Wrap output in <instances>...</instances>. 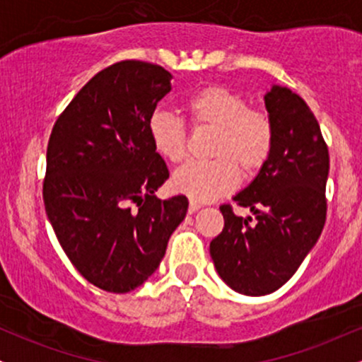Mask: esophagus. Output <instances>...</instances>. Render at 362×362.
I'll list each match as a JSON object with an SVG mask.
<instances>
[{
    "label": "esophagus",
    "instance_id": "esophagus-1",
    "mask_svg": "<svg viewBox=\"0 0 362 362\" xmlns=\"http://www.w3.org/2000/svg\"><path fill=\"white\" fill-rule=\"evenodd\" d=\"M199 209H201V204H197V202H194V201L189 202V213L190 214H194L195 211H199Z\"/></svg>",
    "mask_w": 362,
    "mask_h": 362
}]
</instances>
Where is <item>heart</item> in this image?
I'll use <instances>...</instances> for the list:
<instances>
[{"label": "heart", "mask_w": 362, "mask_h": 362, "mask_svg": "<svg viewBox=\"0 0 362 362\" xmlns=\"http://www.w3.org/2000/svg\"><path fill=\"white\" fill-rule=\"evenodd\" d=\"M195 127L216 131L211 161H189L175 170L173 190L197 202L231 192L245 178L265 167L274 148L272 120L264 110L250 109L247 98L224 86H206L184 103ZM153 148L163 160L178 163L187 151V127L168 112H155L148 124Z\"/></svg>", "instance_id": "1"}]
</instances>
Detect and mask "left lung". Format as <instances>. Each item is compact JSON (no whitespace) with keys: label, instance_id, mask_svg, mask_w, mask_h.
I'll return each instance as SVG.
<instances>
[{"label":"left lung","instance_id":"left-lung-1","mask_svg":"<svg viewBox=\"0 0 362 362\" xmlns=\"http://www.w3.org/2000/svg\"><path fill=\"white\" fill-rule=\"evenodd\" d=\"M274 126L271 158L233 201L255 219L223 204L224 228L209 245L221 279L245 296L286 284L320 238L327 218L328 148L300 95L274 85L265 93Z\"/></svg>","mask_w":362,"mask_h":362}]
</instances>
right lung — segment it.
I'll return each instance as SVG.
<instances>
[{
	"label": "right lung",
	"instance_id": "right-lung-1",
	"mask_svg": "<svg viewBox=\"0 0 362 362\" xmlns=\"http://www.w3.org/2000/svg\"><path fill=\"white\" fill-rule=\"evenodd\" d=\"M170 80L151 62H115L78 91L49 138L45 213L78 272L109 293L156 271L189 207L185 195H155L170 173L148 124Z\"/></svg>",
	"mask_w": 362,
	"mask_h": 362
}]
</instances>
